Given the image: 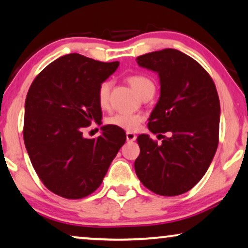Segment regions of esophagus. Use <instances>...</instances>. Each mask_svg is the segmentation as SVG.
<instances>
[{"label":"esophagus","mask_w":248,"mask_h":248,"mask_svg":"<svg viewBox=\"0 0 248 248\" xmlns=\"http://www.w3.org/2000/svg\"><path fill=\"white\" fill-rule=\"evenodd\" d=\"M126 140H127L128 142L135 141V140H136V135L134 134V133H132V132H127V133H126Z\"/></svg>","instance_id":"34e87169"}]
</instances>
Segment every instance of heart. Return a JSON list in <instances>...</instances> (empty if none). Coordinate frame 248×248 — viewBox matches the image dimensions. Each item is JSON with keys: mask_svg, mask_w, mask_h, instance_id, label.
Returning <instances> with one entry per match:
<instances>
[{"mask_svg": "<svg viewBox=\"0 0 248 248\" xmlns=\"http://www.w3.org/2000/svg\"><path fill=\"white\" fill-rule=\"evenodd\" d=\"M128 82H130L133 89L141 96L148 94V93H154V84L149 77L144 75H133L128 77ZM110 88H112V82L109 80L103 81L99 85L97 92V99L98 104L102 108H106L109 103V94ZM143 121V116L140 114H125L120 113L115 115L107 118V123L113 125V126L120 127L125 131H135L138 130L140 124Z\"/></svg>", "mask_w": 248, "mask_h": 248, "instance_id": "obj_1", "label": "heart"}]
</instances>
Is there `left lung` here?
<instances>
[{
  "label": "left lung",
  "mask_w": 248,
  "mask_h": 248,
  "mask_svg": "<svg viewBox=\"0 0 248 248\" xmlns=\"http://www.w3.org/2000/svg\"><path fill=\"white\" fill-rule=\"evenodd\" d=\"M136 62L160 79V97L148 127L163 139L159 145L148 134L138 136L136 175L157 195H181L198 184L216 153L220 121L216 86L195 59L179 50L150 52Z\"/></svg>",
  "instance_id": "8db88e82"
}]
</instances>
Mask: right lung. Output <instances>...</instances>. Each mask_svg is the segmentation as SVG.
Returning <instances> with one entry per match:
<instances>
[{"mask_svg":"<svg viewBox=\"0 0 248 248\" xmlns=\"http://www.w3.org/2000/svg\"><path fill=\"white\" fill-rule=\"evenodd\" d=\"M118 66L69 53L48 64L29 88L24 144L39 178L56 195L79 199L94 192L126 141L113 125L100 127L97 139L82 134L102 121L98 87Z\"/></svg>","mask_w":248,"mask_h":248,"instance_id":"right-lung-1","label":"right lung"}]
</instances>
